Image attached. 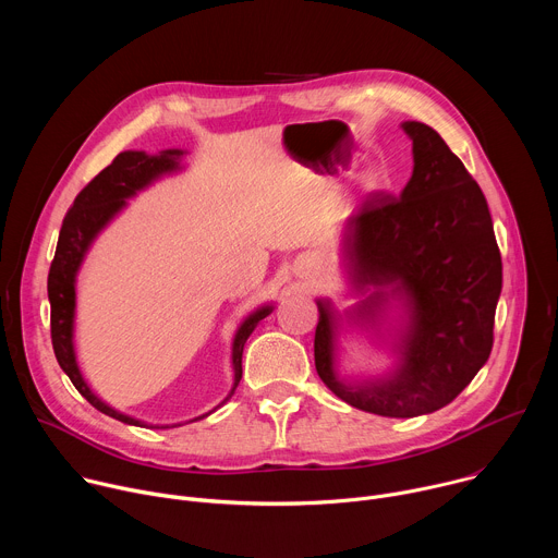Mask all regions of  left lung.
I'll return each instance as SVG.
<instances>
[{
    "mask_svg": "<svg viewBox=\"0 0 558 558\" xmlns=\"http://www.w3.org/2000/svg\"><path fill=\"white\" fill-rule=\"evenodd\" d=\"M413 138V177L400 196L366 198L347 222V258L360 289L395 287L409 327L395 375L347 386L333 371L336 317L317 302L315 371L342 402L381 417H417L450 404L488 362L501 295V254L486 196L459 156L426 123ZM384 291L357 304L375 320Z\"/></svg>",
    "mask_w": 558,
    "mask_h": 558,
    "instance_id": "left-lung-1",
    "label": "left lung"
}]
</instances>
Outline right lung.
Listing matches in <instances>:
<instances>
[{"mask_svg": "<svg viewBox=\"0 0 558 558\" xmlns=\"http://www.w3.org/2000/svg\"><path fill=\"white\" fill-rule=\"evenodd\" d=\"M179 156H181L179 149H168L161 156H147L145 151H121L106 170H101L82 192L76 194L72 207L68 209V214L63 218L57 252H54L50 274H48L50 336H52V349H54V357H57L59 366L70 377L74 388L82 392L97 411H101L104 415H110L123 424H132V426H143V424L138 420L117 413L114 409L104 404L99 397L88 388L82 373H78V366L74 360V347H72L74 276H76L78 265H82V260H84V254L88 252L90 243L95 241V235L125 205V198L134 196L141 187L151 183L156 177H161L166 172H174L179 168V161H177ZM269 313H271V306H263L256 313H252L233 338V349H231L233 388H231L229 397L233 395L238 381H241V377H243L245 342L252 336V331L256 329V325ZM207 415H201L196 420H203Z\"/></svg>", "mask_w": 558, "mask_h": 558, "instance_id": "add662e5", "label": "right lung"}]
</instances>
